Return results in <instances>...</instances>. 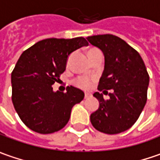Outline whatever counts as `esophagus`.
<instances>
[{
  "instance_id": "34e87169",
  "label": "esophagus",
  "mask_w": 160,
  "mask_h": 160,
  "mask_svg": "<svg viewBox=\"0 0 160 160\" xmlns=\"http://www.w3.org/2000/svg\"><path fill=\"white\" fill-rule=\"evenodd\" d=\"M89 97H91V95H90V94H85V98H86V99L89 98Z\"/></svg>"
}]
</instances>
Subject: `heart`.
Masks as SVG:
<instances>
[{
  "label": "heart",
  "instance_id": "heart-1",
  "mask_svg": "<svg viewBox=\"0 0 160 160\" xmlns=\"http://www.w3.org/2000/svg\"><path fill=\"white\" fill-rule=\"evenodd\" d=\"M94 79L89 76H80L74 81V85L84 90H88L93 85Z\"/></svg>",
  "mask_w": 160,
  "mask_h": 160
}]
</instances>
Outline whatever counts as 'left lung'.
Wrapping results in <instances>:
<instances>
[{
    "instance_id": "1",
    "label": "left lung",
    "mask_w": 160,
    "mask_h": 160,
    "mask_svg": "<svg viewBox=\"0 0 160 160\" xmlns=\"http://www.w3.org/2000/svg\"><path fill=\"white\" fill-rule=\"evenodd\" d=\"M87 41L105 55V69L98 91L111 90L109 99L96 92L99 108L92 113L93 127L106 134L129 129L139 118L147 103L149 75L140 54L121 38L113 34L88 36Z\"/></svg>"
}]
</instances>
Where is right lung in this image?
<instances>
[{
  "label": "right lung",
  "mask_w": 160,
  "mask_h": 160,
  "mask_svg": "<svg viewBox=\"0 0 160 160\" xmlns=\"http://www.w3.org/2000/svg\"><path fill=\"white\" fill-rule=\"evenodd\" d=\"M88 42L84 37L42 40L20 56L12 72V100L18 116L32 131L51 134L68 123L71 110L85 97L82 90L67 86L53 92L71 52Z\"/></svg>",
  "instance_id": "right-lung-1"
}]
</instances>
